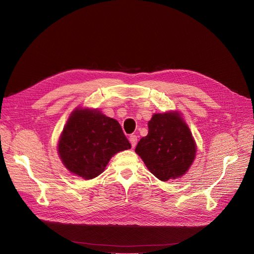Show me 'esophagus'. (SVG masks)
<instances>
[{"label":"esophagus","mask_w":254,"mask_h":254,"mask_svg":"<svg viewBox=\"0 0 254 254\" xmlns=\"http://www.w3.org/2000/svg\"><path fill=\"white\" fill-rule=\"evenodd\" d=\"M130 144H131V147H135L136 144H137V141H138V138L136 135H130L129 138H128Z\"/></svg>","instance_id":"34e87169"}]
</instances>
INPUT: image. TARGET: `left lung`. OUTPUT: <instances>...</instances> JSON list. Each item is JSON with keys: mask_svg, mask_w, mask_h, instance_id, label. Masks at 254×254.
Returning a JSON list of instances; mask_svg holds the SVG:
<instances>
[{"mask_svg": "<svg viewBox=\"0 0 254 254\" xmlns=\"http://www.w3.org/2000/svg\"><path fill=\"white\" fill-rule=\"evenodd\" d=\"M135 150L156 178L168 181L188 172L195 156V143L178 113H158L148 122V134Z\"/></svg>", "mask_w": 254, "mask_h": 254, "instance_id": "1", "label": "left lung"}]
</instances>
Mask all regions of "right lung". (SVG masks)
I'll use <instances>...</instances> for the list:
<instances>
[{"label":"right lung","instance_id":"add662e5","mask_svg":"<svg viewBox=\"0 0 254 254\" xmlns=\"http://www.w3.org/2000/svg\"><path fill=\"white\" fill-rule=\"evenodd\" d=\"M129 148L117 120L89 109L72 113L59 142L63 164L84 179L99 176L115 153Z\"/></svg>","mask_w":254,"mask_h":254}]
</instances>
